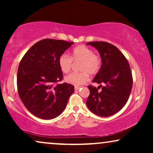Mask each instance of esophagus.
I'll use <instances>...</instances> for the list:
<instances>
[{"label":"esophagus","mask_w":153,"mask_h":153,"mask_svg":"<svg viewBox=\"0 0 153 153\" xmlns=\"http://www.w3.org/2000/svg\"><path fill=\"white\" fill-rule=\"evenodd\" d=\"M80 88V86H75L74 87V90L75 91H78V90Z\"/></svg>","instance_id":"34e87169"}]
</instances>
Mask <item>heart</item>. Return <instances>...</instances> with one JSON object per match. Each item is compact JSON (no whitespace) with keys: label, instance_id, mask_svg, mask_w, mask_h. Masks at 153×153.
<instances>
[{"label":"heart","instance_id":"obj_1","mask_svg":"<svg viewBox=\"0 0 153 153\" xmlns=\"http://www.w3.org/2000/svg\"><path fill=\"white\" fill-rule=\"evenodd\" d=\"M81 61L79 65L80 72L72 73L65 77L70 84L79 85L84 84L89 80V74L96 75L102 67V58L100 55L94 53L93 49L84 45H79L73 49L70 56L62 54L58 58V65L64 74H68L72 70L73 62Z\"/></svg>","mask_w":153,"mask_h":153}]
</instances>
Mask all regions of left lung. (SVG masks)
I'll list each match as a JSON object with an SVG mask.
<instances>
[{
  "mask_svg": "<svg viewBox=\"0 0 153 153\" xmlns=\"http://www.w3.org/2000/svg\"><path fill=\"white\" fill-rule=\"evenodd\" d=\"M88 45L95 47L102 58V67L93 79L100 85H88L90 95L86 105L97 116H112L126 104L132 88L133 79L127 58L118 48L106 42H90ZM100 87L102 88L99 91Z\"/></svg>",
  "mask_w": 153,
  "mask_h": 153,
  "instance_id": "left-lung-1",
  "label": "left lung"
}]
</instances>
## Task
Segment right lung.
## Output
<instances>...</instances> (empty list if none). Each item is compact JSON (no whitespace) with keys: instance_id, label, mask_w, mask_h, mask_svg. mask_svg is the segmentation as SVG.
<instances>
[{"instance_id":"1","label":"right lung","mask_w":153,"mask_h":153,"mask_svg":"<svg viewBox=\"0 0 153 153\" xmlns=\"http://www.w3.org/2000/svg\"><path fill=\"white\" fill-rule=\"evenodd\" d=\"M72 44L44 39L32 46L21 60L16 81L19 96L37 118L50 120L59 116L74 93V85L58 83L63 79L58 58Z\"/></svg>"}]
</instances>
